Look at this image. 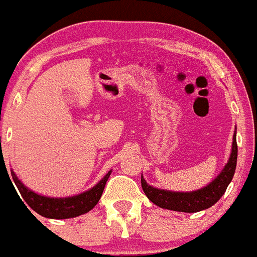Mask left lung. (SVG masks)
I'll list each match as a JSON object with an SVG mask.
<instances>
[{
	"label": "left lung",
	"instance_id": "1",
	"mask_svg": "<svg viewBox=\"0 0 257 257\" xmlns=\"http://www.w3.org/2000/svg\"><path fill=\"white\" fill-rule=\"evenodd\" d=\"M236 158H238V145H236V135H234L231 155H230L227 165L222 170L221 174L210 184L206 185L205 188L195 192H185V193L184 192L163 191V189L153 188L141 176L142 189L150 201L163 209L184 213L200 212L214 205L223 196L227 189V185L230 184L234 176Z\"/></svg>",
	"mask_w": 257,
	"mask_h": 257
}]
</instances>
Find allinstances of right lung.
Wrapping results in <instances>:
<instances>
[{
    "mask_svg": "<svg viewBox=\"0 0 257 257\" xmlns=\"http://www.w3.org/2000/svg\"><path fill=\"white\" fill-rule=\"evenodd\" d=\"M109 175H111V171L94 188L85 192V193L66 198H51L40 196L35 192L30 191L29 188H26L25 185L21 183V180H18V178L15 176L14 172H12L13 180H14L15 185H17V188H18L19 193L26 201V204L38 214L53 219L73 218V217L90 212L98 204Z\"/></svg>",
    "mask_w": 257,
    "mask_h": 257,
    "instance_id": "right-lung-1",
    "label": "right lung"
}]
</instances>
